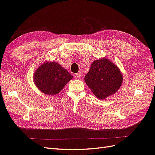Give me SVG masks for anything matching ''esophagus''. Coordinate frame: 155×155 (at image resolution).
<instances>
[{
  "instance_id": "esophagus-1",
  "label": "esophagus",
  "mask_w": 155,
  "mask_h": 155,
  "mask_svg": "<svg viewBox=\"0 0 155 155\" xmlns=\"http://www.w3.org/2000/svg\"><path fill=\"white\" fill-rule=\"evenodd\" d=\"M74 77L77 79H81V73H77L74 75Z\"/></svg>"
}]
</instances>
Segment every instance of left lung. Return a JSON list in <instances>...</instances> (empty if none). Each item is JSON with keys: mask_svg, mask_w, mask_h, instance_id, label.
<instances>
[{"mask_svg": "<svg viewBox=\"0 0 155 155\" xmlns=\"http://www.w3.org/2000/svg\"><path fill=\"white\" fill-rule=\"evenodd\" d=\"M85 81L96 97L104 100L118 91L123 76L116 65L109 59L102 58L92 62Z\"/></svg>", "mask_w": 155, "mask_h": 155, "instance_id": "8db88e82", "label": "left lung"}]
</instances>
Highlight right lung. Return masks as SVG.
Listing matches in <instances>:
<instances>
[{"label": "right lung", "instance_id": "add662e5", "mask_svg": "<svg viewBox=\"0 0 155 155\" xmlns=\"http://www.w3.org/2000/svg\"><path fill=\"white\" fill-rule=\"evenodd\" d=\"M73 78L66 69L55 62H45L34 73V81L38 89L45 94L55 95L61 91Z\"/></svg>", "mask_w": 155, "mask_h": 155}]
</instances>
